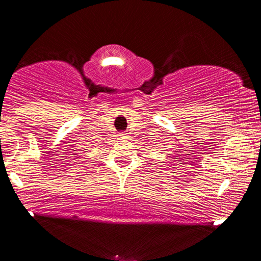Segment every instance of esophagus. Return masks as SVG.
I'll return each mask as SVG.
<instances>
[{"instance_id":"esophagus-1","label":"esophagus","mask_w":261,"mask_h":261,"mask_svg":"<svg viewBox=\"0 0 261 261\" xmlns=\"http://www.w3.org/2000/svg\"><path fill=\"white\" fill-rule=\"evenodd\" d=\"M120 136H121L122 139H126V138H127V135L125 134V132H122V134H121Z\"/></svg>"}]
</instances>
